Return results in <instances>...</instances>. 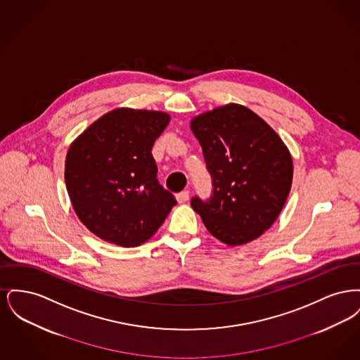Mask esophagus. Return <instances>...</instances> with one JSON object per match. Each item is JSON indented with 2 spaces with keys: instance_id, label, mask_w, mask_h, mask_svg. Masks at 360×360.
I'll return each mask as SVG.
<instances>
[{
  "instance_id": "obj_1",
  "label": "esophagus",
  "mask_w": 360,
  "mask_h": 360,
  "mask_svg": "<svg viewBox=\"0 0 360 360\" xmlns=\"http://www.w3.org/2000/svg\"><path fill=\"white\" fill-rule=\"evenodd\" d=\"M188 197H190V194H188V190L181 191V193L176 194V201H178L179 204H185V202H188Z\"/></svg>"
}]
</instances>
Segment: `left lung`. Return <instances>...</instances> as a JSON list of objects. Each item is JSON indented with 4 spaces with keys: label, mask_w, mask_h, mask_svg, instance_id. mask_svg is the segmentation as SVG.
I'll return each mask as SVG.
<instances>
[{
    "label": "left lung",
    "mask_w": 360,
    "mask_h": 360,
    "mask_svg": "<svg viewBox=\"0 0 360 360\" xmlns=\"http://www.w3.org/2000/svg\"><path fill=\"white\" fill-rule=\"evenodd\" d=\"M190 127L213 186L209 200L195 195L191 207L228 245L257 239L274 224L290 193L288 147L266 121L239 103L202 113Z\"/></svg>",
    "instance_id": "obj_1"
}]
</instances>
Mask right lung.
I'll return each instance as SVG.
<instances>
[{"mask_svg": "<svg viewBox=\"0 0 360 360\" xmlns=\"http://www.w3.org/2000/svg\"><path fill=\"white\" fill-rule=\"evenodd\" d=\"M170 116L115 109L94 121L70 146L65 181L72 207L100 239L136 247L166 220L175 197L163 188L151 154Z\"/></svg>", "mask_w": 360, "mask_h": 360, "instance_id": "right-lung-1", "label": "right lung"}]
</instances>
